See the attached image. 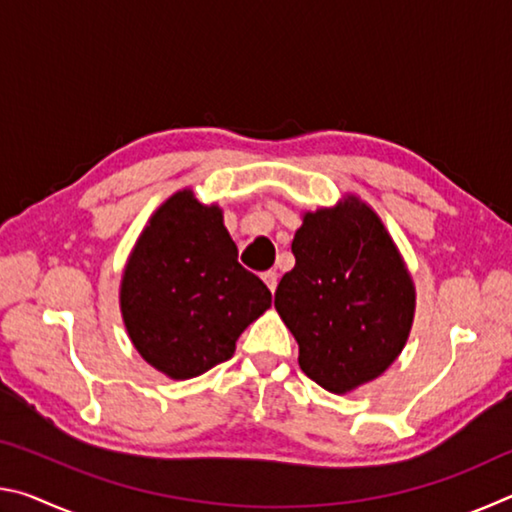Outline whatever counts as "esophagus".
Instances as JSON below:
<instances>
[{
	"instance_id": "1",
	"label": "esophagus",
	"mask_w": 512,
	"mask_h": 512,
	"mask_svg": "<svg viewBox=\"0 0 512 512\" xmlns=\"http://www.w3.org/2000/svg\"><path fill=\"white\" fill-rule=\"evenodd\" d=\"M262 280L266 282V287L271 289V291L277 289V273H275V271H266V273L262 275Z\"/></svg>"
}]
</instances>
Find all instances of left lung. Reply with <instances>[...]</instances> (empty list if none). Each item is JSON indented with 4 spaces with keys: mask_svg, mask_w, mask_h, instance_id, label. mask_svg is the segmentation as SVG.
Listing matches in <instances>:
<instances>
[{
    "mask_svg": "<svg viewBox=\"0 0 512 512\" xmlns=\"http://www.w3.org/2000/svg\"><path fill=\"white\" fill-rule=\"evenodd\" d=\"M291 253L275 309L296 336L302 372L332 393L379 377L404 348L415 293L377 214L357 198L309 212Z\"/></svg>",
    "mask_w": 512,
    "mask_h": 512,
    "instance_id": "obj_1",
    "label": "left lung"
}]
</instances>
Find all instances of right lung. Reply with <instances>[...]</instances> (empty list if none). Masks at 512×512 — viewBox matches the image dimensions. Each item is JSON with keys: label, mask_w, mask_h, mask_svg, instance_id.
<instances>
[{"label": "right lung", "mask_w": 512, "mask_h": 512, "mask_svg": "<svg viewBox=\"0 0 512 512\" xmlns=\"http://www.w3.org/2000/svg\"><path fill=\"white\" fill-rule=\"evenodd\" d=\"M271 307V291L237 259L216 205L171 196L128 259L121 314L137 352L173 379L203 375L235 354L241 332Z\"/></svg>", "instance_id": "obj_1"}]
</instances>
